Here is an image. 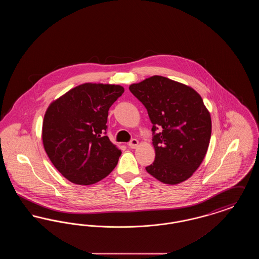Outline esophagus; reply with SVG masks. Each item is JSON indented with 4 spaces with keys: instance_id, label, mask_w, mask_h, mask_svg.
<instances>
[{
    "instance_id": "esophagus-1",
    "label": "esophagus",
    "mask_w": 259,
    "mask_h": 259,
    "mask_svg": "<svg viewBox=\"0 0 259 259\" xmlns=\"http://www.w3.org/2000/svg\"><path fill=\"white\" fill-rule=\"evenodd\" d=\"M128 146H129V148H136L139 146V141L136 140V139H132V140L129 142Z\"/></svg>"
}]
</instances>
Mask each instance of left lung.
I'll return each instance as SVG.
<instances>
[{"instance_id": "8db88e82", "label": "left lung", "mask_w": 259, "mask_h": 259, "mask_svg": "<svg viewBox=\"0 0 259 259\" xmlns=\"http://www.w3.org/2000/svg\"><path fill=\"white\" fill-rule=\"evenodd\" d=\"M129 89L146 107L152 123L155 159L146 167L147 172L167 185L185 182L209 148L211 120L201 96L193 88L161 75ZM158 127L161 131L155 134Z\"/></svg>"}]
</instances>
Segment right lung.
<instances>
[{"mask_svg": "<svg viewBox=\"0 0 259 259\" xmlns=\"http://www.w3.org/2000/svg\"><path fill=\"white\" fill-rule=\"evenodd\" d=\"M124 88L83 83L53 101L42 122V143L54 167L75 185L96 184L116 166L121 150L105 136L111 105Z\"/></svg>", "mask_w": 259, "mask_h": 259, "instance_id": "right-lung-1", "label": "right lung"}]
</instances>
